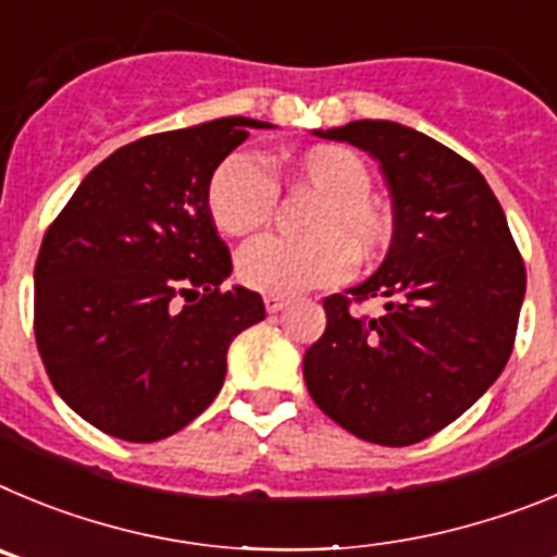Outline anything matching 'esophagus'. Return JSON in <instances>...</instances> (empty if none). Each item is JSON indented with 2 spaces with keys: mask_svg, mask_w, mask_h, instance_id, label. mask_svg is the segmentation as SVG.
Returning a JSON list of instances; mask_svg holds the SVG:
<instances>
[{
  "mask_svg": "<svg viewBox=\"0 0 557 557\" xmlns=\"http://www.w3.org/2000/svg\"><path fill=\"white\" fill-rule=\"evenodd\" d=\"M263 305H267L269 313H280V310H283L285 305H288V299L277 297V294H267V297H263Z\"/></svg>",
  "mask_w": 557,
  "mask_h": 557,
  "instance_id": "esophagus-1",
  "label": "esophagus"
}]
</instances>
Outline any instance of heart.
<instances>
[{
	"mask_svg": "<svg viewBox=\"0 0 557 557\" xmlns=\"http://www.w3.org/2000/svg\"><path fill=\"white\" fill-rule=\"evenodd\" d=\"M290 188L319 194L305 219V238H258L238 255V277L260 294H299L341 283L360 267L377 263L394 244V216L372 197V174L358 152L315 144L283 163ZM280 188L249 152H233L208 180L210 219L222 233L252 235L274 219Z\"/></svg>",
	"mask_w": 557,
	"mask_h": 557,
	"instance_id": "obj_1",
	"label": "heart"
}]
</instances>
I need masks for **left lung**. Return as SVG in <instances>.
I'll return each instance as SVG.
<instances>
[{"label":"left lung","mask_w":557,"mask_h":557,"mask_svg":"<svg viewBox=\"0 0 557 557\" xmlns=\"http://www.w3.org/2000/svg\"><path fill=\"white\" fill-rule=\"evenodd\" d=\"M380 163L394 244L372 277L324 299L327 327L305 352L310 397L352 435L408 447L453 424L505 369L522 310L524 260L483 174L394 122L322 133ZM380 296L383 317L351 310Z\"/></svg>","instance_id":"obj_1"}]
</instances>
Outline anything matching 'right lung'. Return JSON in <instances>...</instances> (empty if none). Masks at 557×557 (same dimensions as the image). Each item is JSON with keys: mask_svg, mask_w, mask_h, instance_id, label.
Instances as JSON below:
<instances>
[{"mask_svg": "<svg viewBox=\"0 0 557 557\" xmlns=\"http://www.w3.org/2000/svg\"><path fill=\"white\" fill-rule=\"evenodd\" d=\"M272 127L244 116L154 133L104 158L35 260V344L54 391L102 433L149 444L197 419L227 349L267 308L233 272L208 210L213 169Z\"/></svg>", "mask_w": 557, "mask_h": 557, "instance_id": "add662e5", "label": "right lung"}]
</instances>
